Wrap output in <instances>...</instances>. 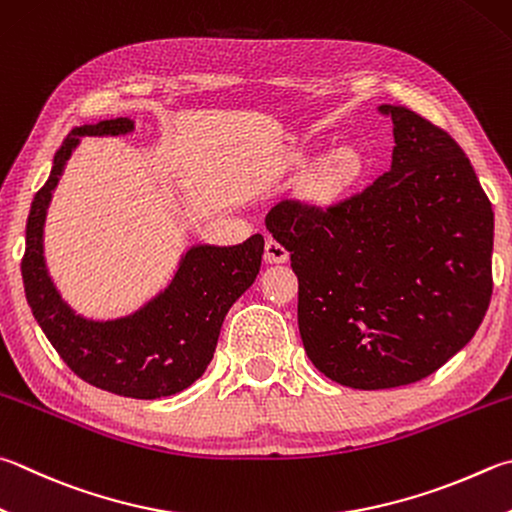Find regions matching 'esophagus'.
I'll return each mask as SVG.
<instances>
[{"instance_id": "esophagus-1", "label": "esophagus", "mask_w": 512, "mask_h": 512, "mask_svg": "<svg viewBox=\"0 0 512 512\" xmlns=\"http://www.w3.org/2000/svg\"><path fill=\"white\" fill-rule=\"evenodd\" d=\"M264 259H266L268 264H284L286 259H288V250L277 239L268 237L266 239V246H264Z\"/></svg>"}]
</instances>
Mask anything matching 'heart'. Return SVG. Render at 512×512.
Segmentation results:
<instances>
[{"label":"heart","mask_w":512,"mask_h":512,"mask_svg":"<svg viewBox=\"0 0 512 512\" xmlns=\"http://www.w3.org/2000/svg\"><path fill=\"white\" fill-rule=\"evenodd\" d=\"M353 174V159L347 154H340L333 159L327 167V172H324V181L327 183H340L349 179V176Z\"/></svg>","instance_id":"b5f03b06"}]
</instances>
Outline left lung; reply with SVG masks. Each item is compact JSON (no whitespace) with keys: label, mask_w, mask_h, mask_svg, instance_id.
Returning <instances> with one entry per match:
<instances>
[{"label":"left lung","mask_w":512,"mask_h":512,"mask_svg":"<svg viewBox=\"0 0 512 512\" xmlns=\"http://www.w3.org/2000/svg\"><path fill=\"white\" fill-rule=\"evenodd\" d=\"M392 167L351 197L284 199L266 228L291 253L309 360L353 389L423 380L468 345L492 295L495 215L459 143L401 105Z\"/></svg>","instance_id":"obj_1"}]
</instances>
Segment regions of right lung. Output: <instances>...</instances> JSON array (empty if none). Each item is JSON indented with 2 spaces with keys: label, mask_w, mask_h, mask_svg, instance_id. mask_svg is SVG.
<instances>
[{
  "label": "right lung",
  "mask_w": 512,
  "mask_h": 512,
  "mask_svg": "<svg viewBox=\"0 0 512 512\" xmlns=\"http://www.w3.org/2000/svg\"><path fill=\"white\" fill-rule=\"evenodd\" d=\"M134 120L82 125L64 138L26 221L22 280L26 300L53 349L73 374L105 392L141 398L172 396L201 378L215 356L221 324L262 266L264 237L237 246H192L170 286L143 309L118 320H87L62 300L44 262V219L55 185L80 136H118Z\"/></svg>",
  "instance_id": "obj_1"
}]
</instances>
